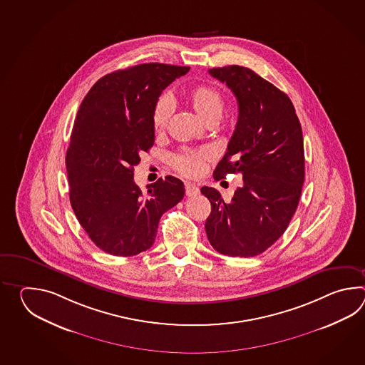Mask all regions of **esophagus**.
Returning <instances> with one entry per match:
<instances>
[{"mask_svg":"<svg viewBox=\"0 0 365 365\" xmlns=\"http://www.w3.org/2000/svg\"><path fill=\"white\" fill-rule=\"evenodd\" d=\"M185 193L187 197H195V195L200 194V189H198V186L187 182V184H185Z\"/></svg>","mask_w":365,"mask_h":365,"instance_id":"esophagus-1","label":"esophagus"}]
</instances>
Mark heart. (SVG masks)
I'll list each match as a JSON object with an SVG mask.
<instances>
[{
	"mask_svg": "<svg viewBox=\"0 0 365 365\" xmlns=\"http://www.w3.org/2000/svg\"><path fill=\"white\" fill-rule=\"evenodd\" d=\"M186 104L190 107L202 123H217L222 116L225 99L214 86L197 85L189 88L185 95ZM171 101L167 96L156 101L153 109V126L156 132L163 130L171 116ZM209 159L206 151H184L175 156L172 164L175 170L186 178H197L205 168V162Z\"/></svg>",
	"mask_w": 365,
	"mask_h": 365,
	"instance_id": "b5f03b06",
	"label": "heart"
}]
</instances>
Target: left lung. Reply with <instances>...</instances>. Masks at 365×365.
I'll return each mask as SVG.
<instances>
[{
  "label": "left lung",
  "mask_w": 365,
  "mask_h": 365,
  "mask_svg": "<svg viewBox=\"0 0 365 365\" xmlns=\"http://www.w3.org/2000/svg\"><path fill=\"white\" fill-rule=\"evenodd\" d=\"M231 88L239 104L236 129L214 179L240 173L231 202L203 186L211 212L205 230L212 248L230 257L264 253L287 230L304 184L302 125L286 93L253 70L230 65L209 70Z\"/></svg>",
  "instance_id": "obj_1"
}]
</instances>
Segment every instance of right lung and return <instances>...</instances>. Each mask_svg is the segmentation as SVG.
I'll return each instance as SVG.
<instances>
[{
    "mask_svg": "<svg viewBox=\"0 0 365 365\" xmlns=\"http://www.w3.org/2000/svg\"><path fill=\"white\" fill-rule=\"evenodd\" d=\"M187 71L158 62L117 70L101 78L78 109L66 151L70 203L88 237L108 255L151 248L160 217L185 194L173 176L142 192L133 172L154 145L156 101Z\"/></svg>",
    "mask_w": 365,
    "mask_h": 365,
    "instance_id": "add662e5",
    "label": "right lung"
}]
</instances>
